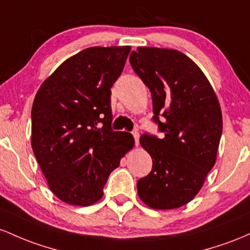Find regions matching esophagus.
<instances>
[{
    "label": "esophagus",
    "instance_id": "esophagus-1",
    "mask_svg": "<svg viewBox=\"0 0 250 250\" xmlns=\"http://www.w3.org/2000/svg\"><path fill=\"white\" fill-rule=\"evenodd\" d=\"M132 134L134 137V143H136V145H138L139 144V133H138V131H137V130L132 131Z\"/></svg>",
    "mask_w": 250,
    "mask_h": 250
}]
</instances>
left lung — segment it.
<instances>
[{"label":"left lung","instance_id":"1","mask_svg":"<svg viewBox=\"0 0 250 250\" xmlns=\"http://www.w3.org/2000/svg\"><path fill=\"white\" fill-rule=\"evenodd\" d=\"M130 63L150 89L152 120L163 133L140 137L152 170L137 182L138 196L153 209L179 208L197 195L215 165L222 134L220 103L200 67L178 50L139 47Z\"/></svg>","mask_w":250,"mask_h":250}]
</instances>
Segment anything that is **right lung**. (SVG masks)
<instances>
[{"instance_id":"1","label":"right lung","mask_w":250,"mask_h":250,"mask_svg":"<svg viewBox=\"0 0 250 250\" xmlns=\"http://www.w3.org/2000/svg\"><path fill=\"white\" fill-rule=\"evenodd\" d=\"M130 46L89 47L67 59L35 95L32 147L49 189L64 203L91 206L133 147L132 134L112 130L111 87Z\"/></svg>"}]
</instances>
